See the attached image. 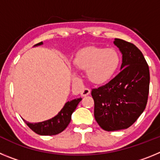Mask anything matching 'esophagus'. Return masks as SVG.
Listing matches in <instances>:
<instances>
[{"label":"esophagus","mask_w":160,"mask_h":160,"mask_svg":"<svg viewBox=\"0 0 160 160\" xmlns=\"http://www.w3.org/2000/svg\"><path fill=\"white\" fill-rule=\"evenodd\" d=\"M90 94V90L89 88H84L82 89V90L81 91V95L82 96V97H86V96H87Z\"/></svg>","instance_id":"esophagus-1"}]
</instances>
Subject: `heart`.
Wrapping results in <instances>:
<instances>
[{"label":"heart","mask_w":160,"mask_h":160,"mask_svg":"<svg viewBox=\"0 0 160 160\" xmlns=\"http://www.w3.org/2000/svg\"><path fill=\"white\" fill-rule=\"evenodd\" d=\"M120 64V55L114 48L90 46L80 49L73 59V66L87 70V78L94 84H103L111 80Z\"/></svg>","instance_id":"b5f03b06"}]
</instances>
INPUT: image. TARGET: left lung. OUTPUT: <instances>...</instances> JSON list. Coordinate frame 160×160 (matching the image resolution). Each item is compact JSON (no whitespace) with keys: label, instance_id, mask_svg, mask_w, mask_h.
Masks as SVG:
<instances>
[{"label":"left lung","instance_id":"obj_1","mask_svg":"<svg viewBox=\"0 0 160 160\" xmlns=\"http://www.w3.org/2000/svg\"><path fill=\"white\" fill-rule=\"evenodd\" d=\"M122 54L121 71L112 80L92 89L94 118L107 131L127 129L146 108L149 94V66L142 52L131 42L115 38Z\"/></svg>","mask_w":160,"mask_h":160}]
</instances>
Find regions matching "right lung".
<instances>
[{
	"label": "right lung",
	"instance_id": "right-lung-1",
	"mask_svg": "<svg viewBox=\"0 0 160 160\" xmlns=\"http://www.w3.org/2000/svg\"><path fill=\"white\" fill-rule=\"evenodd\" d=\"M42 42L36 44L34 46L42 45ZM82 98H76L70 102H67L61 110L60 112L53 118L44 122L30 123L24 120L25 123L35 133L40 135H55L64 131L71 120V114L75 111L76 107Z\"/></svg>",
	"mask_w": 160,
	"mask_h": 160
}]
</instances>
